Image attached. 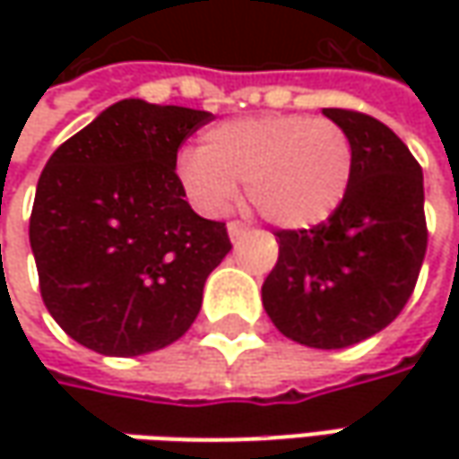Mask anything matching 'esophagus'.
<instances>
[{"mask_svg": "<svg viewBox=\"0 0 459 459\" xmlns=\"http://www.w3.org/2000/svg\"><path fill=\"white\" fill-rule=\"evenodd\" d=\"M247 232H250V230H247L242 221H230V224H227V235H230V239H232V242H239V239L245 238Z\"/></svg>", "mask_w": 459, "mask_h": 459, "instance_id": "34e87169", "label": "esophagus"}]
</instances>
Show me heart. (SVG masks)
I'll return each mask as SVG.
<instances>
[{"instance_id": "heart-1", "label": "heart", "mask_w": 459, "mask_h": 459, "mask_svg": "<svg viewBox=\"0 0 459 459\" xmlns=\"http://www.w3.org/2000/svg\"><path fill=\"white\" fill-rule=\"evenodd\" d=\"M173 173L204 217L224 214L242 181L263 220L281 230H311L342 206L355 148L344 127L322 117H238L209 127L202 151L178 152Z\"/></svg>"}]
</instances>
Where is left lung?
<instances>
[{"label":"left lung","instance_id":"left-lung-1","mask_svg":"<svg viewBox=\"0 0 459 459\" xmlns=\"http://www.w3.org/2000/svg\"><path fill=\"white\" fill-rule=\"evenodd\" d=\"M355 148L342 206L314 230H281L263 307L281 334L342 350L391 325L427 253L424 176L391 127L350 109H322Z\"/></svg>","mask_w":459,"mask_h":459}]
</instances>
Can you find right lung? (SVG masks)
Wrapping results in <instances>:
<instances>
[{"label":"right lung","mask_w":459,"mask_h":459,"mask_svg":"<svg viewBox=\"0 0 459 459\" xmlns=\"http://www.w3.org/2000/svg\"><path fill=\"white\" fill-rule=\"evenodd\" d=\"M209 119L122 99L45 163L30 217L40 293L63 332L99 355H148L184 337L232 250L173 173L181 143Z\"/></svg>","instance_id":"right-lung-1"}]
</instances>
